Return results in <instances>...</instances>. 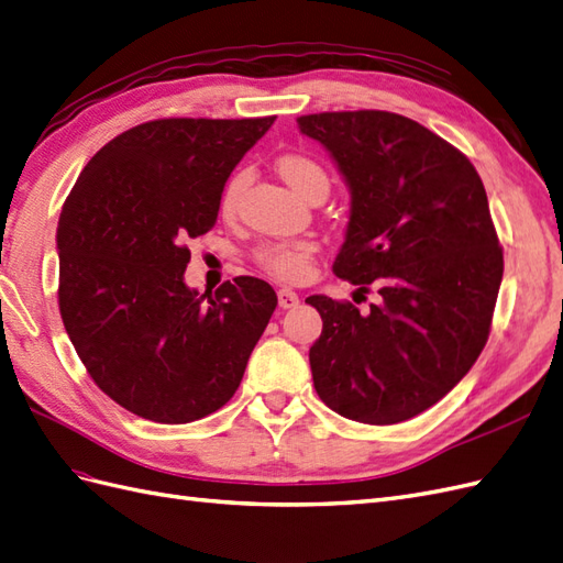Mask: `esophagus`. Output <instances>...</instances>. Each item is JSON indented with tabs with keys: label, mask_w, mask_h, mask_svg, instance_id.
<instances>
[{
	"label": "esophagus",
	"mask_w": 563,
	"mask_h": 563,
	"mask_svg": "<svg viewBox=\"0 0 563 563\" xmlns=\"http://www.w3.org/2000/svg\"><path fill=\"white\" fill-rule=\"evenodd\" d=\"M278 305H280V309H295L299 305V295L295 290H290V287H280Z\"/></svg>",
	"instance_id": "1"
}]
</instances>
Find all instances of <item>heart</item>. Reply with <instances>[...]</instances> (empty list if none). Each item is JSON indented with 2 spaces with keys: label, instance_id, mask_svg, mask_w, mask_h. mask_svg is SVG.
Masks as SVG:
<instances>
[{
  "label": "heart",
  "instance_id": "obj_1",
  "mask_svg": "<svg viewBox=\"0 0 563 563\" xmlns=\"http://www.w3.org/2000/svg\"><path fill=\"white\" fill-rule=\"evenodd\" d=\"M278 173L297 195L307 199L313 192L328 190V173L319 162H313L311 156L285 154L278 158ZM242 187H244V173H235V176L225 183L219 199V209L223 216L235 213ZM316 250H319V244L307 238L268 240L258 244V247L252 252V256L258 266H262L266 273H271V276L297 283L301 278H307Z\"/></svg>",
  "mask_w": 563,
  "mask_h": 563
}]
</instances>
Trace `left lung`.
Returning a JSON list of instances; mask_svg holds the SVG:
<instances>
[{
  "instance_id": "obj_1",
  "label": "left lung",
  "mask_w": 563,
  "mask_h": 563,
  "mask_svg": "<svg viewBox=\"0 0 563 563\" xmlns=\"http://www.w3.org/2000/svg\"><path fill=\"white\" fill-rule=\"evenodd\" d=\"M297 125L352 192L333 273L380 295L371 313L307 297L323 319L313 387L344 419L409 421L466 376L493 325L504 254L483 180L454 144L393 111H323Z\"/></svg>"
}]
</instances>
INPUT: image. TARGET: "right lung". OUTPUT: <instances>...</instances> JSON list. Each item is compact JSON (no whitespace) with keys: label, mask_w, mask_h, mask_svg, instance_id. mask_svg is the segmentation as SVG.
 I'll list each match as a JSON object with an SVG mask.
<instances>
[{"label":"right lung","mask_w":563,"mask_h":563,"mask_svg":"<svg viewBox=\"0 0 563 563\" xmlns=\"http://www.w3.org/2000/svg\"><path fill=\"white\" fill-rule=\"evenodd\" d=\"M276 121L158 119L99 150L56 228L59 311L82 366L117 405L190 423L235 395L276 311L266 280L185 285L187 242L209 233L230 173Z\"/></svg>","instance_id":"add662e5"}]
</instances>
